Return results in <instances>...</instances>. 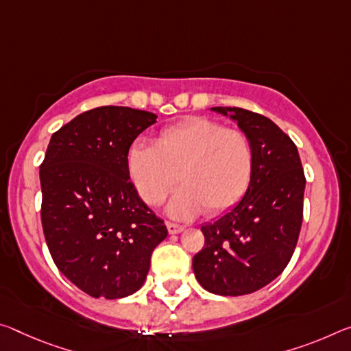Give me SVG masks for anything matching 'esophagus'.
Here are the masks:
<instances>
[{"mask_svg": "<svg viewBox=\"0 0 351 351\" xmlns=\"http://www.w3.org/2000/svg\"><path fill=\"white\" fill-rule=\"evenodd\" d=\"M167 230H169V234H180V232L184 230L181 225H176V223H171V221H167Z\"/></svg>", "mask_w": 351, "mask_h": 351, "instance_id": "34e87169", "label": "esophagus"}]
</instances>
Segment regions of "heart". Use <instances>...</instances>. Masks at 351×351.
Returning a JSON list of instances; mask_svg holds the SVG:
<instances>
[{
	"label": "heart",
	"mask_w": 351,
	"mask_h": 351,
	"mask_svg": "<svg viewBox=\"0 0 351 351\" xmlns=\"http://www.w3.org/2000/svg\"><path fill=\"white\" fill-rule=\"evenodd\" d=\"M253 169L248 137L204 117L178 121L160 131L154 147L134 143L128 153L132 184L147 204L162 203L180 178L182 187L167 204L176 220L232 208L245 195Z\"/></svg>",
	"instance_id": "obj_1"
}]
</instances>
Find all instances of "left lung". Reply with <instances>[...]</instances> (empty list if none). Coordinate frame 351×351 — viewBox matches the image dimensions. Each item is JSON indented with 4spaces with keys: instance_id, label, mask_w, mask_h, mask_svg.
<instances>
[{
    "instance_id": "left-lung-1",
    "label": "left lung",
    "mask_w": 351,
    "mask_h": 351,
    "mask_svg": "<svg viewBox=\"0 0 351 351\" xmlns=\"http://www.w3.org/2000/svg\"><path fill=\"white\" fill-rule=\"evenodd\" d=\"M237 123L253 148L252 182L241 202L202 226L193 256L197 281L217 295H247L286 269L303 221L304 173L298 149L267 117L242 108H210Z\"/></svg>"
}]
</instances>
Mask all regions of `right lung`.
I'll return each mask as SVG.
<instances>
[{
  "label": "right lung",
  "instance_id": "right-lung-1",
  "mask_svg": "<svg viewBox=\"0 0 351 351\" xmlns=\"http://www.w3.org/2000/svg\"><path fill=\"white\" fill-rule=\"evenodd\" d=\"M158 115L103 106L56 131L40 165L42 226L58 269L95 298H123L147 280L167 237L130 181L128 153Z\"/></svg>",
  "mask_w": 351,
  "mask_h": 351
}]
</instances>
